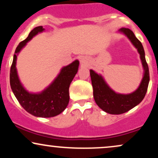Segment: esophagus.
<instances>
[{"label": "esophagus", "mask_w": 158, "mask_h": 158, "mask_svg": "<svg viewBox=\"0 0 158 158\" xmlns=\"http://www.w3.org/2000/svg\"><path fill=\"white\" fill-rule=\"evenodd\" d=\"M80 64L83 67L88 66V64H89V60H88L86 56H81L80 58Z\"/></svg>", "instance_id": "obj_1"}]
</instances>
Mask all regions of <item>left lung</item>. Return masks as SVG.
I'll return each instance as SVG.
<instances>
[{
    "instance_id": "8db88e82",
    "label": "left lung",
    "mask_w": 158,
    "mask_h": 158,
    "mask_svg": "<svg viewBox=\"0 0 158 158\" xmlns=\"http://www.w3.org/2000/svg\"><path fill=\"white\" fill-rule=\"evenodd\" d=\"M118 32L126 36L132 45L137 49L142 63L143 73L138 88L135 91L130 94H119L110 88L100 73H97L94 70H90L94 100L101 109L110 114L126 113L139 105L145 97L149 82L148 67L141 42L129 29L121 28L118 30Z\"/></svg>"
}]
</instances>
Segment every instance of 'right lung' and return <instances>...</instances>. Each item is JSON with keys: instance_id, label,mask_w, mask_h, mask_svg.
<instances>
[{"instance_id": "1", "label": "right lung", "mask_w": 158, "mask_h": 158, "mask_svg": "<svg viewBox=\"0 0 158 158\" xmlns=\"http://www.w3.org/2000/svg\"><path fill=\"white\" fill-rule=\"evenodd\" d=\"M44 30L41 26L36 27L30 32L28 37L19 44L13 56L10 79L11 88L21 106L35 117L48 118L59 115L68 106L70 99L69 87L79 70V61L76 59L67 66L62 67L57 77L41 92L28 91L21 83L18 74L17 57L32 38Z\"/></svg>"}]
</instances>
